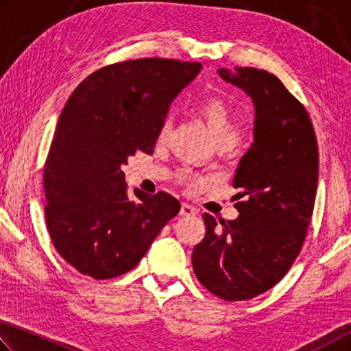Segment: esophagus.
<instances>
[{"label": "esophagus", "instance_id": "obj_1", "mask_svg": "<svg viewBox=\"0 0 351 351\" xmlns=\"http://www.w3.org/2000/svg\"><path fill=\"white\" fill-rule=\"evenodd\" d=\"M197 214V210H195L194 206L188 205V204H182V208H180V216H185V217H193Z\"/></svg>", "mask_w": 351, "mask_h": 351}]
</instances>
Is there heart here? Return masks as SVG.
Instances as JSON below:
<instances>
[{
  "mask_svg": "<svg viewBox=\"0 0 351 351\" xmlns=\"http://www.w3.org/2000/svg\"><path fill=\"white\" fill-rule=\"evenodd\" d=\"M200 112L206 120L214 140L217 141L222 138H239L241 129H239L236 115L230 109L228 104L217 100V98H210V100H206L202 104ZM168 128L169 121L165 120L162 128H160V135L162 137L168 132Z\"/></svg>",
  "mask_w": 351,
  "mask_h": 351,
  "instance_id": "heart-1",
  "label": "heart"
}]
</instances>
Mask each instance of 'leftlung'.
I'll use <instances>...</instances> for the list:
<instances>
[{"instance_id": "1", "label": "left lung", "mask_w": 351, "mask_h": 351, "mask_svg": "<svg viewBox=\"0 0 351 351\" xmlns=\"http://www.w3.org/2000/svg\"><path fill=\"white\" fill-rule=\"evenodd\" d=\"M217 73L253 100L254 141L232 182L243 197L239 217L217 228L204 214L193 267L206 290L234 302L268 291L296 261L315 206L319 152L308 112L278 77L254 67Z\"/></svg>"}]
</instances>
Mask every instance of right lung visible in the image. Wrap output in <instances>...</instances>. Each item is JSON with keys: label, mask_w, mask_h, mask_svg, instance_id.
<instances>
[{"label": "right lung", "mask_w": 351, "mask_h": 351, "mask_svg": "<svg viewBox=\"0 0 351 351\" xmlns=\"http://www.w3.org/2000/svg\"><path fill=\"white\" fill-rule=\"evenodd\" d=\"M200 63L141 58L101 67L64 104L45 165L47 230L60 256L80 273L110 279L137 265L180 211L166 193L135 189L123 165L152 154L169 106Z\"/></svg>", "instance_id": "obj_1"}]
</instances>
